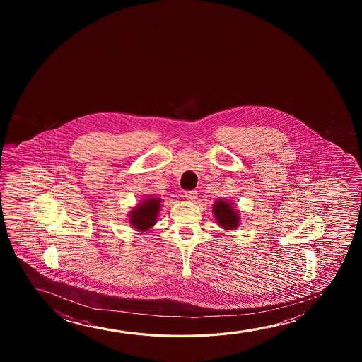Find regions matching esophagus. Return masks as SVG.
Masks as SVG:
<instances>
[{"mask_svg": "<svg viewBox=\"0 0 362 362\" xmlns=\"http://www.w3.org/2000/svg\"><path fill=\"white\" fill-rule=\"evenodd\" d=\"M184 197L188 199V200H195L197 199V192L195 190H187L185 193H184Z\"/></svg>", "mask_w": 362, "mask_h": 362, "instance_id": "esophagus-1", "label": "esophagus"}]
</instances>
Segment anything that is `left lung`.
Returning a JSON list of instances; mask_svg holds the SVG:
<instances>
[{
    "label": "left lung",
    "mask_w": 362,
    "mask_h": 362,
    "mask_svg": "<svg viewBox=\"0 0 362 362\" xmlns=\"http://www.w3.org/2000/svg\"><path fill=\"white\" fill-rule=\"evenodd\" d=\"M231 205L233 204L223 202V200H218L214 205L215 218L226 230L238 228V215L235 213V210H233Z\"/></svg>",
    "instance_id": "1"
}]
</instances>
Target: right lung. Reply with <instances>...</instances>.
Listing matches in <instances>:
<instances>
[{
    "mask_svg": "<svg viewBox=\"0 0 362 362\" xmlns=\"http://www.w3.org/2000/svg\"><path fill=\"white\" fill-rule=\"evenodd\" d=\"M159 203V199L149 198L146 202H142L136 210L131 211V223L134 228H139L141 231H146L151 226H153L160 208Z\"/></svg>",
    "mask_w": 362,
    "mask_h": 362,
    "instance_id": "1",
    "label": "right lung"
}]
</instances>
